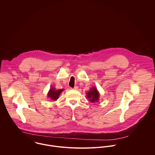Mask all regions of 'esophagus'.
<instances>
[{"label":"esophagus","mask_w":155,"mask_h":155,"mask_svg":"<svg viewBox=\"0 0 155 155\" xmlns=\"http://www.w3.org/2000/svg\"><path fill=\"white\" fill-rule=\"evenodd\" d=\"M73 89H74V90H77V89H78V87H75Z\"/></svg>","instance_id":"1"}]
</instances>
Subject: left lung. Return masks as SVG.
<instances>
[{
    "instance_id": "8db88e82",
    "label": "left lung",
    "mask_w": 155,
    "mask_h": 155,
    "mask_svg": "<svg viewBox=\"0 0 155 155\" xmlns=\"http://www.w3.org/2000/svg\"><path fill=\"white\" fill-rule=\"evenodd\" d=\"M87 97L91 103L98 102L99 101L100 93L97 88L94 87L90 89V90L87 93Z\"/></svg>"
}]
</instances>
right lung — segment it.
<instances>
[{
	"label": "right lung",
	"mask_w": 155,
	"mask_h": 155,
	"mask_svg": "<svg viewBox=\"0 0 155 155\" xmlns=\"http://www.w3.org/2000/svg\"><path fill=\"white\" fill-rule=\"evenodd\" d=\"M64 91V89H56L54 87L50 88L48 92V97H49V99L53 101H56L58 99L59 96L60 95L61 93Z\"/></svg>",
	"instance_id": "add662e5"
}]
</instances>
